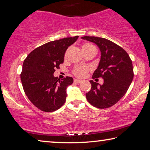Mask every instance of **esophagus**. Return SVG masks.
<instances>
[{
	"instance_id": "esophagus-1",
	"label": "esophagus",
	"mask_w": 150,
	"mask_h": 150,
	"mask_svg": "<svg viewBox=\"0 0 150 150\" xmlns=\"http://www.w3.org/2000/svg\"><path fill=\"white\" fill-rule=\"evenodd\" d=\"M74 82L75 83H82V81L79 80V79H74Z\"/></svg>"
}]
</instances>
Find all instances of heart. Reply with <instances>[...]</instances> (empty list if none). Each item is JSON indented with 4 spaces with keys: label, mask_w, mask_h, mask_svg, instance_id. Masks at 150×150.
I'll use <instances>...</instances> for the list:
<instances>
[{
    "label": "heart",
    "mask_w": 150,
    "mask_h": 150,
    "mask_svg": "<svg viewBox=\"0 0 150 150\" xmlns=\"http://www.w3.org/2000/svg\"><path fill=\"white\" fill-rule=\"evenodd\" d=\"M81 49L83 53H85L86 52H88V51L91 50H96L95 45H93L91 43H85L84 44L82 45L81 47ZM68 52H69V50L66 51L64 55L65 58H67ZM91 70V68L88 67V66H76L74 67V69H73V74L77 77H84L85 75H87V73L89 71Z\"/></svg>",
    "instance_id": "b5f03b06"
}]
</instances>
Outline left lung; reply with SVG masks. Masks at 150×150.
Returning <instances> with one entry per match:
<instances>
[{"label": "left lung", "instance_id": "obj_1", "mask_svg": "<svg viewBox=\"0 0 150 150\" xmlns=\"http://www.w3.org/2000/svg\"><path fill=\"white\" fill-rule=\"evenodd\" d=\"M81 38L95 43L100 48L101 58L92 78H103V85L90 81L91 89L86 98L91 105L107 108L123 97L134 78L132 62L122 47L103 38L83 36Z\"/></svg>", "mask_w": 150, "mask_h": 150}]
</instances>
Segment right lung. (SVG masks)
<instances>
[{"label":"right lung","mask_w":150,"mask_h":150,"mask_svg":"<svg viewBox=\"0 0 150 150\" xmlns=\"http://www.w3.org/2000/svg\"><path fill=\"white\" fill-rule=\"evenodd\" d=\"M79 38H65L35 48L24 59L20 74L24 93L35 106L51 112L59 109L66 100V88L73 83L72 77L62 80L54 73L59 69L68 47Z\"/></svg>","instance_id":"1"}]
</instances>
